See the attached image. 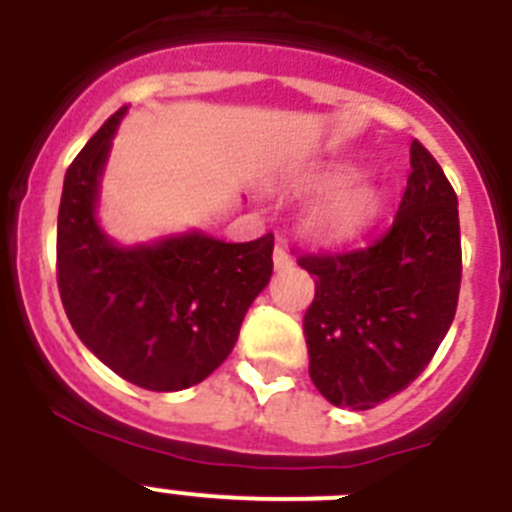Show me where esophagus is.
Masks as SVG:
<instances>
[{
	"label": "esophagus",
	"instance_id": "obj_1",
	"mask_svg": "<svg viewBox=\"0 0 512 512\" xmlns=\"http://www.w3.org/2000/svg\"><path fill=\"white\" fill-rule=\"evenodd\" d=\"M274 266H277V269H289V266H292V256H289V251L282 243L274 246Z\"/></svg>",
	"mask_w": 512,
	"mask_h": 512
}]
</instances>
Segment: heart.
Returning a JSON list of instances; mask_svg holds the SVG:
<instances>
[{
  "label": "heart",
  "instance_id": "obj_1",
  "mask_svg": "<svg viewBox=\"0 0 512 512\" xmlns=\"http://www.w3.org/2000/svg\"><path fill=\"white\" fill-rule=\"evenodd\" d=\"M356 176L359 171L348 164L320 166L305 176V187L310 192H330L307 217L312 233L328 241H341L361 233L377 217L382 197L369 184H351Z\"/></svg>",
  "mask_w": 512,
  "mask_h": 512
}]
</instances>
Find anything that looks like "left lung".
Segmentation results:
<instances>
[{"instance_id": "1", "label": "left lung", "mask_w": 512, "mask_h": 512, "mask_svg": "<svg viewBox=\"0 0 512 512\" xmlns=\"http://www.w3.org/2000/svg\"><path fill=\"white\" fill-rule=\"evenodd\" d=\"M387 233L351 251L302 253L315 277L305 328L310 379L338 408L369 410L420 377L449 333L461 287L456 192L413 140Z\"/></svg>"}]
</instances>
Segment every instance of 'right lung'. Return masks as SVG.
Listing matches in <instances>:
<instances>
[{
	"instance_id": "obj_1",
	"label": "right lung",
	"mask_w": 512,
	"mask_h": 512,
	"mask_svg": "<svg viewBox=\"0 0 512 512\" xmlns=\"http://www.w3.org/2000/svg\"><path fill=\"white\" fill-rule=\"evenodd\" d=\"M120 107L81 148L63 179L56 277L81 343L143 390H187L238 341L251 302L269 284L274 235L225 243L205 233L120 248L99 230V176Z\"/></svg>"
}]
</instances>
